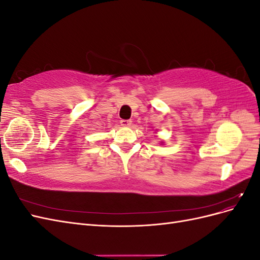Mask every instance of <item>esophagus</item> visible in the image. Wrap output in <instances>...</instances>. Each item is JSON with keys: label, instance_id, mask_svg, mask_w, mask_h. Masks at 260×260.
Here are the masks:
<instances>
[{"label": "esophagus", "instance_id": "esophagus-1", "mask_svg": "<svg viewBox=\"0 0 260 260\" xmlns=\"http://www.w3.org/2000/svg\"><path fill=\"white\" fill-rule=\"evenodd\" d=\"M131 120H125V119H122L120 120V124L122 125V127H129V125L131 124Z\"/></svg>", "mask_w": 260, "mask_h": 260}]
</instances>
